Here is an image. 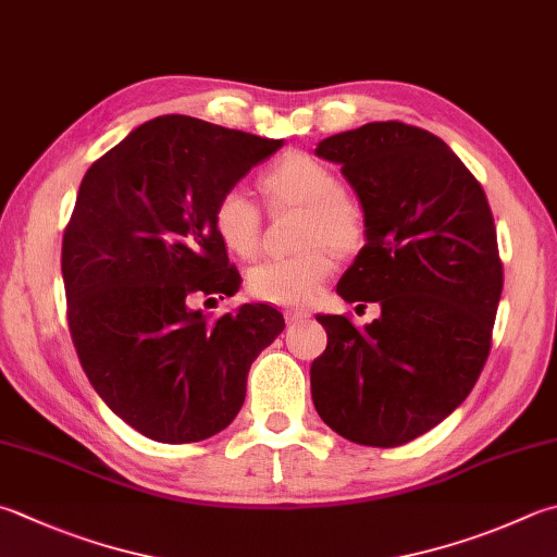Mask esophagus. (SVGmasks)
I'll list each match as a JSON object with an SVG mask.
<instances>
[{"label":"esophagus","mask_w":557,"mask_h":557,"mask_svg":"<svg viewBox=\"0 0 557 557\" xmlns=\"http://www.w3.org/2000/svg\"><path fill=\"white\" fill-rule=\"evenodd\" d=\"M283 318H286L288 324H298L302 320H308L310 312L308 310H300V308H288L286 312H283Z\"/></svg>","instance_id":"34e87169"}]
</instances>
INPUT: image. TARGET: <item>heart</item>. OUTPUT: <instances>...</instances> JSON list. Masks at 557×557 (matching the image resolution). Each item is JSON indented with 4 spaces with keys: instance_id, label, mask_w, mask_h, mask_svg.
I'll use <instances>...</instances> for the list:
<instances>
[{
    "instance_id": "obj_1",
    "label": "heart",
    "mask_w": 557,
    "mask_h": 557,
    "mask_svg": "<svg viewBox=\"0 0 557 557\" xmlns=\"http://www.w3.org/2000/svg\"><path fill=\"white\" fill-rule=\"evenodd\" d=\"M261 188L274 206L302 208L298 245L290 257L264 259L249 269V293L274 306H302L334 269L332 247L349 251L363 237L361 206L346 196L337 174L310 154L290 152L269 166ZM261 213L251 196L239 186H230L218 196L213 208V230L233 255L249 257L259 243Z\"/></svg>"
}]
</instances>
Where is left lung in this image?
<instances>
[{
    "instance_id": "obj_1",
    "label": "left lung",
    "mask_w": 557,
    "mask_h": 557,
    "mask_svg": "<svg viewBox=\"0 0 557 557\" xmlns=\"http://www.w3.org/2000/svg\"><path fill=\"white\" fill-rule=\"evenodd\" d=\"M314 154L342 164L359 196L366 245L344 271L346 302H377L363 330L318 314L327 349L310 366L322 422L361 446L426 434L473 391L502 296L487 196L448 145L400 121L324 138Z\"/></svg>"
}]
</instances>
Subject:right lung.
<instances>
[{"label":"right lung","mask_w":557,"mask_h":557,"mask_svg":"<svg viewBox=\"0 0 557 557\" xmlns=\"http://www.w3.org/2000/svg\"><path fill=\"white\" fill-rule=\"evenodd\" d=\"M281 145L160 115L99 157L79 184L62 237L72 344L101 400L152 442L223 432L245 403L249 366L286 327L264 302L213 322L191 308L235 296L243 283L213 230V208Z\"/></svg>","instance_id":"1"}]
</instances>
